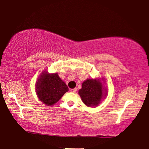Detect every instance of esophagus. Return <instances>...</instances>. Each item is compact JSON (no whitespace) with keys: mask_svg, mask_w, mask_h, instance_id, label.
I'll use <instances>...</instances> for the list:
<instances>
[{"mask_svg":"<svg viewBox=\"0 0 149 149\" xmlns=\"http://www.w3.org/2000/svg\"><path fill=\"white\" fill-rule=\"evenodd\" d=\"M77 91V88H74V89H71V91L72 92V93H76Z\"/></svg>","mask_w":149,"mask_h":149,"instance_id":"obj_1","label":"esophagus"}]
</instances>
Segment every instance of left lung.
Wrapping results in <instances>:
<instances>
[{
	"label": "left lung",
	"instance_id": "8db88e82",
	"mask_svg": "<svg viewBox=\"0 0 149 149\" xmlns=\"http://www.w3.org/2000/svg\"><path fill=\"white\" fill-rule=\"evenodd\" d=\"M78 94L87 106H97L107 95V91L102 86L99 79H87L82 84Z\"/></svg>",
	"mask_w": 149,
	"mask_h": 149
}]
</instances>
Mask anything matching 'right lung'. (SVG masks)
<instances>
[{
  "label": "right lung",
  "instance_id": "right-lung-1",
  "mask_svg": "<svg viewBox=\"0 0 149 149\" xmlns=\"http://www.w3.org/2000/svg\"><path fill=\"white\" fill-rule=\"evenodd\" d=\"M36 91L41 102L47 106H51L58 102L69 91V88L58 73L49 74L47 71H44L36 84Z\"/></svg>",
  "mask_w": 149,
  "mask_h": 149
}]
</instances>
